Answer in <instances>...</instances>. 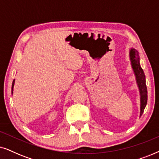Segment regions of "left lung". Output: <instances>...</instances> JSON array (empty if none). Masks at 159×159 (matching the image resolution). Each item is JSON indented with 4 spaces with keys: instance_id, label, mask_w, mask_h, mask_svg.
<instances>
[{
    "instance_id": "8db88e82",
    "label": "left lung",
    "mask_w": 159,
    "mask_h": 159,
    "mask_svg": "<svg viewBox=\"0 0 159 159\" xmlns=\"http://www.w3.org/2000/svg\"><path fill=\"white\" fill-rule=\"evenodd\" d=\"M130 60H131L132 66L133 69L136 77L137 83H138L139 90L140 93V116H142L144 109L146 106L148 101V91L145 84V76L143 69L140 65V58L138 56V52L135 49L131 48L129 51Z\"/></svg>"
}]
</instances>
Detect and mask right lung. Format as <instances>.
I'll return each instance as SVG.
<instances>
[{
	"label": "right lung",
	"instance_id": "add662e5",
	"mask_svg": "<svg viewBox=\"0 0 159 159\" xmlns=\"http://www.w3.org/2000/svg\"><path fill=\"white\" fill-rule=\"evenodd\" d=\"M14 82H15V80H14V81H13V83H12V88H11L12 93H13V88H14Z\"/></svg>",
	"mask_w": 159,
	"mask_h": 159
}]
</instances>
